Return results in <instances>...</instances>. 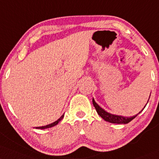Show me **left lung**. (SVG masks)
Returning <instances> with one entry per match:
<instances>
[{"label":"left lung","instance_id":"obj_1","mask_svg":"<svg viewBox=\"0 0 159 159\" xmlns=\"http://www.w3.org/2000/svg\"><path fill=\"white\" fill-rule=\"evenodd\" d=\"M149 99H150V98H149ZM147 102H148V101H147ZM93 105H94L95 110H96L97 112H98V114L99 115V116H100L101 117L103 118V119H104L105 121L110 122V123L127 124V123H129V121H131L133 119H134V118L138 116V114L135 115V116H132V117H124V116H116V115H112V114L109 113V112H106L104 110H103L102 108L98 106V104H96V102H95V100L93 98ZM140 112H139V113H140Z\"/></svg>","mask_w":159,"mask_h":159}]
</instances>
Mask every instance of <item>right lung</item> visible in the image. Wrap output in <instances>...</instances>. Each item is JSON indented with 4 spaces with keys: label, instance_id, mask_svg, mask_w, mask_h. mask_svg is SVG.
I'll return each instance as SVG.
<instances>
[{
    "label": "right lung",
    "instance_id": "add662e5",
    "mask_svg": "<svg viewBox=\"0 0 159 159\" xmlns=\"http://www.w3.org/2000/svg\"><path fill=\"white\" fill-rule=\"evenodd\" d=\"M64 118V115H63L62 116H61V117L59 118L58 120H57L56 121H55V122H53V123H52V124H49V125H47V126H43V127H36V129H46V128H49V127H53V126H55L56 125V124H58V122L60 121H61V120H62V118Z\"/></svg>",
    "mask_w": 159,
    "mask_h": 159
}]
</instances>
